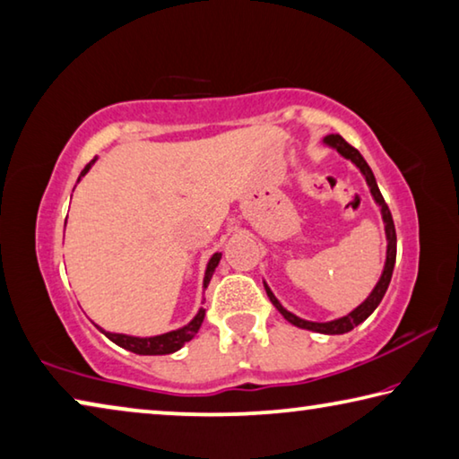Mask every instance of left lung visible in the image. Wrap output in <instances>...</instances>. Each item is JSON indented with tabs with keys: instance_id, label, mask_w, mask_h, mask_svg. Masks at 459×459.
<instances>
[{
	"instance_id": "obj_1",
	"label": "left lung",
	"mask_w": 459,
	"mask_h": 459,
	"mask_svg": "<svg viewBox=\"0 0 459 459\" xmlns=\"http://www.w3.org/2000/svg\"><path fill=\"white\" fill-rule=\"evenodd\" d=\"M323 146L335 150L337 154L343 156L345 160H350L354 167L362 172V177L366 178V185L368 189L372 193V199L377 205L380 207V215H382V221H385V236H386V260H385V268H382V274L378 282L374 284V289L370 295H368L362 303H359L356 309H351L350 313H345L343 317H337L332 321H307V319H300L299 315L290 313L289 309H284L282 303L279 299L274 297V292L270 290V287L264 281V289H266V295L270 299V303H273L279 313L282 315L284 319L289 323H292L295 327L300 329H309V332L315 333H323V335H340V333H348L351 329L358 327L359 323H364L370 315L377 311V307L380 305L382 297L386 295V289L390 284V279H393V270H394V262H396V231H394V221H393V215H390V209L385 203V197H382V193L377 185V178H374V172L372 169L368 167V162L364 160V156L358 152L354 146H350L348 142H345L340 134H332V136H325L323 138Z\"/></svg>"
}]
</instances>
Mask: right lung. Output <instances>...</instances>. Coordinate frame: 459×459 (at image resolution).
Listing matches in <instances>:
<instances>
[{
  "mask_svg": "<svg viewBox=\"0 0 459 459\" xmlns=\"http://www.w3.org/2000/svg\"><path fill=\"white\" fill-rule=\"evenodd\" d=\"M97 162V156L95 159L87 164L85 169L81 170V175L77 178L79 180L87 175L89 170H91L93 164ZM73 197V195H71ZM220 260H221V252H215L212 258L207 262V268H205V276H203V292L209 287V282H212L213 274H215V268L220 266ZM203 319H205V309L199 307V311L195 317L186 323V325L178 327V329H172V332L167 333H160V335H150V337H138V335H127V333H111V332H105L103 327L95 325L100 332L108 337V340L114 342L119 348H124L127 351H134V354H140V356H164V354H172V351H177L183 348L186 342H191L195 335H197L199 327Z\"/></svg>",
  "mask_w": 459,
  "mask_h": 459,
  "instance_id": "right-lung-1",
  "label": "right lung"
}]
</instances>
